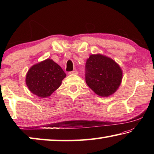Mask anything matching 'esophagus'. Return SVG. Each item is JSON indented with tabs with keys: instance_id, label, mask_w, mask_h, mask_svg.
<instances>
[{
	"instance_id": "esophagus-1",
	"label": "esophagus",
	"mask_w": 154,
	"mask_h": 154,
	"mask_svg": "<svg viewBox=\"0 0 154 154\" xmlns=\"http://www.w3.org/2000/svg\"><path fill=\"white\" fill-rule=\"evenodd\" d=\"M69 74H74V75H77L78 74V71L75 70V71H72L71 72H69Z\"/></svg>"
}]
</instances>
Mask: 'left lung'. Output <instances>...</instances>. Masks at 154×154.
Segmentation results:
<instances>
[{"instance_id":"left-lung-1","label":"left lung","mask_w":154,"mask_h":154,"mask_svg":"<svg viewBox=\"0 0 154 154\" xmlns=\"http://www.w3.org/2000/svg\"><path fill=\"white\" fill-rule=\"evenodd\" d=\"M85 82L96 94L107 97L120 85L123 72L119 65L103 54H92L85 64Z\"/></svg>"}]
</instances>
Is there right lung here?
<instances>
[{
	"label": "right lung",
	"mask_w": 154,
	"mask_h": 154,
	"mask_svg": "<svg viewBox=\"0 0 154 154\" xmlns=\"http://www.w3.org/2000/svg\"><path fill=\"white\" fill-rule=\"evenodd\" d=\"M66 75L62 68L48 58L30 68L26 76V83L33 94L48 98L60 86Z\"/></svg>",
	"instance_id": "right-lung-1"
}]
</instances>
